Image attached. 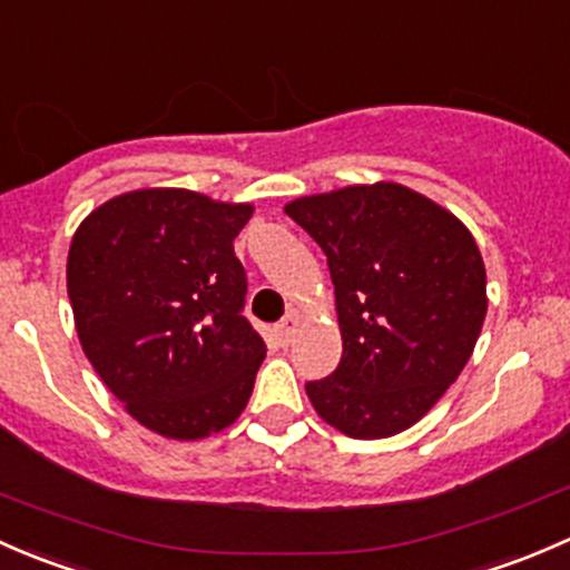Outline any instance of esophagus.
I'll return each mask as SVG.
<instances>
[{"label":"esophagus","mask_w":570,"mask_h":570,"mask_svg":"<svg viewBox=\"0 0 570 570\" xmlns=\"http://www.w3.org/2000/svg\"><path fill=\"white\" fill-rule=\"evenodd\" d=\"M296 328H298L296 315H287L285 321H279V324L274 326V334H277L279 345H291L293 337H296Z\"/></svg>","instance_id":"1"}]
</instances>
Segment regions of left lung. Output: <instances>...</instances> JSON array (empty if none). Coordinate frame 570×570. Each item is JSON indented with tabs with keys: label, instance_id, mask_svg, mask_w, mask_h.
Returning <instances> with one entry per match:
<instances>
[{
	"label": "left lung",
	"instance_id": "left-lung-1",
	"mask_svg": "<svg viewBox=\"0 0 570 570\" xmlns=\"http://www.w3.org/2000/svg\"><path fill=\"white\" fill-rule=\"evenodd\" d=\"M285 214L324 249L343 356L307 381L315 412L354 439L422 420L459 379L483 328L485 266L448 208L379 180L298 197Z\"/></svg>",
	"mask_w": 570,
	"mask_h": 570
}]
</instances>
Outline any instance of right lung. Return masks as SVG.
I'll list each match as a JSON object with an SVG mask.
<instances>
[{
  "instance_id": "right-lung-1",
  "label": "right lung",
  "mask_w": 570,
  "mask_h": 570,
  "mask_svg": "<svg viewBox=\"0 0 570 570\" xmlns=\"http://www.w3.org/2000/svg\"><path fill=\"white\" fill-rule=\"evenodd\" d=\"M249 203L139 189L98 205L73 233L68 298L87 360L126 412L167 439L233 425L266 343L244 318L233 242Z\"/></svg>"
}]
</instances>
